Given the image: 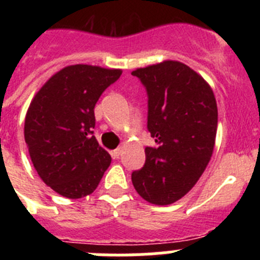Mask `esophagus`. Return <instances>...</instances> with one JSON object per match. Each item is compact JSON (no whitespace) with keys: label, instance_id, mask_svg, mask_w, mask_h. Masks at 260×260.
I'll return each instance as SVG.
<instances>
[{"label":"esophagus","instance_id":"obj_1","mask_svg":"<svg viewBox=\"0 0 260 260\" xmlns=\"http://www.w3.org/2000/svg\"><path fill=\"white\" fill-rule=\"evenodd\" d=\"M121 152H122V150H121V148H116L114 151H112V157L119 158V156H121Z\"/></svg>","mask_w":260,"mask_h":260}]
</instances>
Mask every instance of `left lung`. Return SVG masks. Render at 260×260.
<instances>
[{
	"instance_id": "obj_1",
	"label": "left lung",
	"mask_w": 260,
	"mask_h": 260,
	"mask_svg": "<svg viewBox=\"0 0 260 260\" xmlns=\"http://www.w3.org/2000/svg\"><path fill=\"white\" fill-rule=\"evenodd\" d=\"M147 92V128L155 147L132 173L135 190L167 206L186 195L210 161L217 130V105L207 82L185 63L164 61L132 73Z\"/></svg>"
}]
</instances>
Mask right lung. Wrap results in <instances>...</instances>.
Segmentation results:
<instances>
[{
  "label": "right lung",
  "mask_w": 260,
  "mask_h": 260,
  "mask_svg": "<svg viewBox=\"0 0 260 260\" xmlns=\"http://www.w3.org/2000/svg\"><path fill=\"white\" fill-rule=\"evenodd\" d=\"M121 70L73 65L53 75L27 110L24 141L40 178L62 197L93 192L110 155L93 135L95 105Z\"/></svg>",
  "instance_id": "add662e5"
}]
</instances>
